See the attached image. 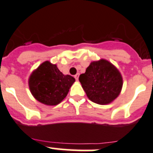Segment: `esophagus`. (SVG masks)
I'll return each mask as SVG.
<instances>
[{
  "mask_svg": "<svg viewBox=\"0 0 153 153\" xmlns=\"http://www.w3.org/2000/svg\"><path fill=\"white\" fill-rule=\"evenodd\" d=\"M79 75H80L79 73H77L76 75H75V78L77 80V81H78V77H79Z\"/></svg>",
  "mask_w": 153,
  "mask_h": 153,
  "instance_id": "esophagus-1",
  "label": "esophagus"
}]
</instances>
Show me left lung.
Returning a JSON list of instances; mask_svg holds the SVG:
<instances>
[{
  "mask_svg": "<svg viewBox=\"0 0 153 153\" xmlns=\"http://www.w3.org/2000/svg\"><path fill=\"white\" fill-rule=\"evenodd\" d=\"M79 81L90 100L100 105L116 99L123 85L118 68L103 59L91 62L86 72L80 75Z\"/></svg>",
  "mask_w": 153,
  "mask_h": 153,
  "instance_id": "1",
  "label": "left lung"
}]
</instances>
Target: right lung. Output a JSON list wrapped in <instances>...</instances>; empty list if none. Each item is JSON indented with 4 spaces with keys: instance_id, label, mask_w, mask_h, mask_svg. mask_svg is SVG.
<instances>
[{
    "instance_id": "right-lung-1",
    "label": "right lung",
    "mask_w": 153,
    "mask_h": 153,
    "mask_svg": "<svg viewBox=\"0 0 153 153\" xmlns=\"http://www.w3.org/2000/svg\"><path fill=\"white\" fill-rule=\"evenodd\" d=\"M75 79L63 75L56 65L45 61L32 72L28 79L30 91L40 102L56 105L67 96Z\"/></svg>"
}]
</instances>
